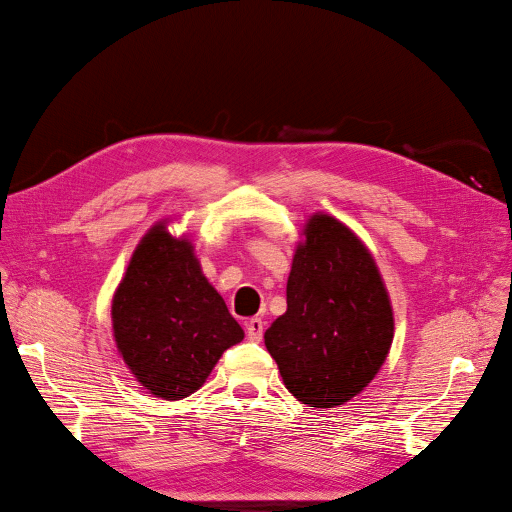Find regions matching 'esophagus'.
I'll return each mask as SVG.
<instances>
[{"instance_id": "1", "label": "esophagus", "mask_w": 512, "mask_h": 512, "mask_svg": "<svg viewBox=\"0 0 512 512\" xmlns=\"http://www.w3.org/2000/svg\"><path fill=\"white\" fill-rule=\"evenodd\" d=\"M245 328H247V338H249L251 342H261L263 330H265V322H263L261 318H251V320L245 324Z\"/></svg>"}]
</instances>
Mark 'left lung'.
I'll return each instance as SVG.
<instances>
[{
	"mask_svg": "<svg viewBox=\"0 0 512 512\" xmlns=\"http://www.w3.org/2000/svg\"><path fill=\"white\" fill-rule=\"evenodd\" d=\"M393 332L369 249L334 216L312 214L291 261L287 310L265 332L287 391L316 409L350 401L383 367Z\"/></svg>",
	"mask_w": 512,
	"mask_h": 512,
	"instance_id": "8db88e82",
	"label": "left lung"
}]
</instances>
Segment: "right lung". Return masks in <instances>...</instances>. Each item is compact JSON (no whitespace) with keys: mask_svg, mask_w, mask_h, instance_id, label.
Here are the masks:
<instances>
[{"mask_svg":"<svg viewBox=\"0 0 512 512\" xmlns=\"http://www.w3.org/2000/svg\"><path fill=\"white\" fill-rule=\"evenodd\" d=\"M113 336L131 375L152 395L178 401L198 391L245 332L204 277L188 239L166 221L135 247L113 296Z\"/></svg>","mask_w":512,"mask_h":512,"instance_id":"1","label":"right lung"}]
</instances>
